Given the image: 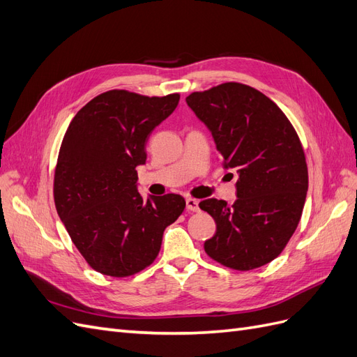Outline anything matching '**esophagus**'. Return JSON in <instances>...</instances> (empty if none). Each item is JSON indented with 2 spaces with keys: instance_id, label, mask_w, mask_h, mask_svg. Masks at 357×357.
I'll return each mask as SVG.
<instances>
[{
  "instance_id": "obj_1",
  "label": "esophagus",
  "mask_w": 357,
  "mask_h": 357,
  "mask_svg": "<svg viewBox=\"0 0 357 357\" xmlns=\"http://www.w3.org/2000/svg\"><path fill=\"white\" fill-rule=\"evenodd\" d=\"M186 208L189 211H199V202H198V199L188 198L186 199Z\"/></svg>"
}]
</instances>
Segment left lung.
<instances>
[{"label": "left lung", "mask_w": 357, "mask_h": 357, "mask_svg": "<svg viewBox=\"0 0 357 357\" xmlns=\"http://www.w3.org/2000/svg\"><path fill=\"white\" fill-rule=\"evenodd\" d=\"M186 102L210 129L223 167L238 174L232 205L199 202L215 222L205 253L236 271L264 266L283 252L305 204L308 169L295 128L275 102L241 83L193 92Z\"/></svg>", "instance_id": "obj_1"}]
</instances>
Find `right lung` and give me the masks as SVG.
I'll return each instance as SVG.
<instances>
[{
  "mask_svg": "<svg viewBox=\"0 0 357 357\" xmlns=\"http://www.w3.org/2000/svg\"><path fill=\"white\" fill-rule=\"evenodd\" d=\"M178 100V93L104 92L77 112L63 135L53 181L56 211L84 261L104 275L147 268L165 228L186 207L176 193L144 199L137 190L147 137Z\"/></svg>",
  "mask_w": 357,
  "mask_h": 357,
  "instance_id": "add662e5",
  "label": "right lung"
}]
</instances>
